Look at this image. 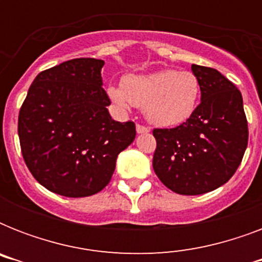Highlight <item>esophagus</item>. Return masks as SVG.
Instances as JSON below:
<instances>
[{
	"label": "esophagus",
	"mask_w": 262,
	"mask_h": 262,
	"mask_svg": "<svg viewBox=\"0 0 262 262\" xmlns=\"http://www.w3.org/2000/svg\"><path fill=\"white\" fill-rule=\"evenodd\" d=\"M136 132H137L139 135H143V133H148V132H149V127L143 126V125H137V126H136Z\"/></svg>",
	"instance_id": "34e87169"
}]
</instances>
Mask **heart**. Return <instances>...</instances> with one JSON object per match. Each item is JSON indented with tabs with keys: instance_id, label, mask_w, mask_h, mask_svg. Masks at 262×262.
<instances>
[{
	"instance_id": "1",
	"label": "heart",
	"mask_w": 262,
	"mask_h": 262,
	"mask_svg": "<svg viewBox=\"0 0 262 262\" xmlns=\"http://www.w3.org/2000/svg\"><path fill=\"white\" fill-rule=\"evenodd\" d=\"M108 96L119 107H141L149 123L159 127L182 125L194 114L201 96L199 77L190 71H160L130 75L122 85H110Z\"/></svg>"
}]
</instances>
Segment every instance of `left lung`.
<instances>
[{"label": "left lung", "mask_w": 262, "mask_h": 262, "mask_svg": "<svg viewBox=\"0 0 262 262\" xmlns=\"http://www.w3.org/2000/svg\"><path fill=\"white\" fill-rule=\"evenodd\" d=\"M201 102L186 122L155 129L154 170L170 190L204 194L220 187L239 167L248 147V121L241 91L212 68L191 65Z\"/></svg>", "instance_id": "8db88e82"}]
</instances>
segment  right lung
I'll return each mask as SVG.
<instances>
[{"instance_id": "1", "label": "right lung", "mask_w": 262, "mask_h": 262, "mask_svg": "<svg viewBox=\"0 0 262 262\" xmlns=\"http://www.w3.org/2000/svg\"><path fill=\"white\" fill-rule=\"evenodd\" d=\"M104 61L75 58L40 72L18 114V139L31 174L47 190L87 197L110 182L117 158L136 137L133 122L111 118Z\"/></svg>"}]
</instances>
